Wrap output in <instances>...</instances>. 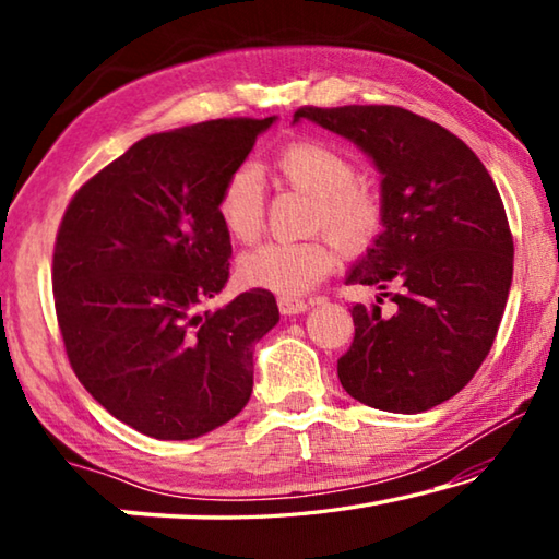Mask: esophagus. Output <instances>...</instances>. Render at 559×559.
Returning <instances> with one entry per match:
<instances>
[{
	"label": "esophagus",
	"mask_w": 559,
	"mask_h": 559,
	"mask_svg": "<svg viewBox=\"0 0 559 559\" xmlns=\"http://www.w3.org/2000/svg\"><path fill=\"white\" fill-rule=\"evenodd\" d=\"M308 308H310V302H306V300L286 298V296H281V298H278V310H281V316H298V313H306Z\"/></svg>",
	"instance_id": "1"
}]
</instances>
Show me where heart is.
<instances>
[{
	"mask_svg": "<svg viewBox=\"0 0 559 559\" xmlns=\"http://www.w3.org/2000/svg\"><path fill=\"white\" fill-rule=\"evenodd\" d=\"M276 173L286 185L313 200L310 226L325 229L343 253L370 249L382 229L384 206L377 189L357 182L355 165L340 150L318 140H300L283 147ZM216 219L234 241L249 243L263 226V182L251 165L236 167L216 197ZM335 263L325 236L306 241H266L246 251L236 263L239 281L249 288L278 296H302L323 281Z\"/></svg>",
	"mask_w": 559,
	"mask_h": 559,
	"instance_id": "heart-1",
	"label": "heart"
}]
</instances>
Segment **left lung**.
<instances>
[{
	"label": "left lung",
	"instance_id": "1",
	"mask_svg": "<svg viewBox=\"0 0 559 559\" xmlns=\"http://www.w3.org/2000/svg\"><path fill=\"white\" fill-rule=\"evenodd\" d=\"M298 120L355 143L382 175V231L345 281L395 308L353 306L340 384L374 409L427 412L471 382L503 318L513 236L498 189L463 140L412 110L306 106Z\"/></svg>",
	"mask_w": 559,
	"mask_h": 559
}]
</instances>
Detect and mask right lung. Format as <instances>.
<instances>
[{"label": "right lung", "instance_id": "obj_1", "mask_svg": "<svg viewBox=\"0 0 559 559\" xmlns=\"http://www.w3.org/2000/svg\"><path fill=\"white\" fill-rule=\"evenodd\" d=\"M273 118L210 120L138 140L83 185L53 246L66 355L116 419L163 441L210 433L253 390V345L278 323L269 290L206 308L229 281L224 179Z\"/></svg>", "mask_w": 559, "mask_h": 559}]
</instances>
